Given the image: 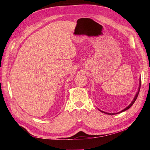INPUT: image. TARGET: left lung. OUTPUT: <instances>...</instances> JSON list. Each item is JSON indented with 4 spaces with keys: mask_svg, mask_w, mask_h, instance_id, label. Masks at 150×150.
<instances>
[{
    "mask_svg": "<svg viewBox=\"0 0 150 150\" xmlns=\"http://www.w3.org/2000/svg\"><path fill=\"white\" fill-rule=\"evenodd\" d=\"M141 81H140V86H139V90H138V92L137 93V94H136V95H135V98H134V99H133V100L132 102V103L130 104L129 106L127 107V108H126L125 109H124L123 110H122L121 111H120V112H119V113H121V112H123V111H126V110H128L129 108H130L132 107V105L134 104V103H135V101L136 100V99H137V97H138V95H139V91H140V88H141ZM99 111H100L101 112H103V113H106V114H108V115H115V114H117V113H106V112H104V111H101V110H99Z\"/></svg>",
    "mask_w": 150,
    "mask_h": 150,
    "instance_id": "obj_1",
    "label": "left lung"
}]
</instances>
